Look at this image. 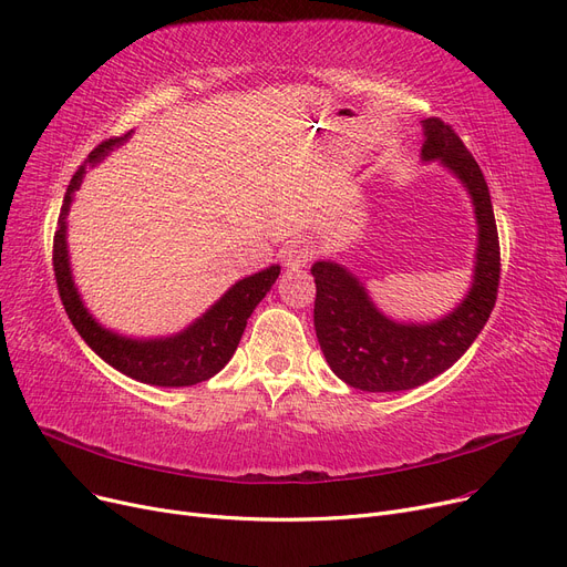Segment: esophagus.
I'll return each mask as SVG.
<instances>
[{
	"label": "esophagus",
	"instance_id": "obj_1",
	"mask_svg": "<svg viewBox=\"0 0 567 567\" xmlns=\"http://www.w3.org/2000/svg\"><path fill=\"white\" fill-rule=\"evenodd\" d=\"M315 257V246L306 238H299V241H291L285 252H282V261L289 268V271H299V268L308 266V261H312Z\"/></svg>",
	"mask_w": 567,
	"mask_h": 567
}]
</instances>
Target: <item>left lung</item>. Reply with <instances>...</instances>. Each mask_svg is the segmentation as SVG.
Returning a JSON list of instances; mask_svg holds the SVG:
<instances>
[{
    "mask_svg": "<svg viewBox=\"0 0 567 567\" xmlns=\"http://www.w3.org/2000/svg\"><path fill=\"white\" fill-rule=\"evenodd\" d=\"M423 135L421 158L439 161L460 178L478 225L473 278L462 303L436 321H395L374 306L363 282L342 264L321 259L310 268L317 285L315 331L326 363L351 389L368 393L409 391L449 370L478 338L496 303L501 252L485 176L441 118H425Z\"/></svg>",
    "mask_w": 567,
    "mask_h": 567,
    "instance_id": "1",
    "label": "left lung"
}]
</instances>
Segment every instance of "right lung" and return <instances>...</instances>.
<instances>
[{"label": "right lung", "instance_id": "obj_1", "mask_svg": "<svg viewBox=\"0 0 567 567\" xmlns=\"http://www.w3.org/2000/svg\"><path fill=\"white\" fill-rule=\"evenodd\" d=\"M128 137L131 133L101 142L71 178L64 195L62 214H59V227L54 231L52 246L56 289L59 296H62V303L66 308L69 319L75 326V331L107 365L142 383L165 385V389H182V385H195L199 381L212 379L229 363L238 347V340H241L246 331L248 317L259 306L266 291L278 280L280 266L274 264L264 268V271L231 285L212 308H208L199 319H195L182 333L142 340L118 336L101 326L94 319V315L84 308L80 291L73 282L66 244V216L73 204V195L82 184L86 165L94 167L112 152V148L122 146Z\"/></svg>", "mask_w": 567, "mask_h": 567}]
</instances>
